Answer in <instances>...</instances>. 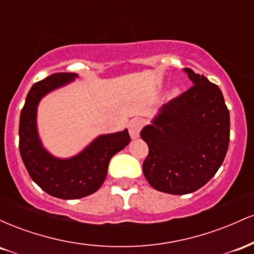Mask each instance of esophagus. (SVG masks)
Segmentation results:
<instances>
[{
  "instance_id": "esophagus-1",
  "label": "esophagus",
  "mask_w": 254,
  "mask_h": 254,
  "mask_svg": "<svg viewBox=\"0 0 254 254\" xmlns=\"http://www.w3.org/2000/svg\"><path fill=\"white\" fill-rule=\"evenodd\" d=\"M142 127H143V123L139 119H132L129 123V133L131 138L136 139L139 137V132H141Z\"/></svg>"
}]
</instances>
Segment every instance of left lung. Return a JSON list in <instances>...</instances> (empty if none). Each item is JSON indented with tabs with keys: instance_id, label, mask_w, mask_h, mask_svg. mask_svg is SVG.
Segmentation results:
<instances>
[{
	"instance_id": "8db88e82",
	"label": "left lung",
	"mask_w": 254,
	"mask_h": 254,
	"mask_svg": "<svg viewBox=\"0 0 254 254\" xmlns=\"http://www.w3.org/2000/svg\"><path fill=\"white\" fill-rule=\"evenodd\" d=\"M188 74L193 86L164 105L141 131L149 147L143 174L157 191L188 194L205 185L222 165L229 144V111L216 84Z\"/></svg>"
}]
</instances>
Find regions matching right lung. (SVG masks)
<instances>
[{"label":"right lung","instance_id":"right-lung-1","mask_svg":"<svg viewBox=\"0 0 254 254\" xmlns=\"http://www.w3.org/2000/svg\"><path fill=\"white\" fill-rule=\"evenodd\" d=\"M76 77L74 72H56L34 83L20 115L19 149L26 170L42 190L61 199H77L98 191L107 176L111 157L130 142L127 129L105 133L66 159L52 155L44 147L37 127L38 105L46 94Z\"/></svg>","mask_w":254,"mask_h":254}]
</instances>
